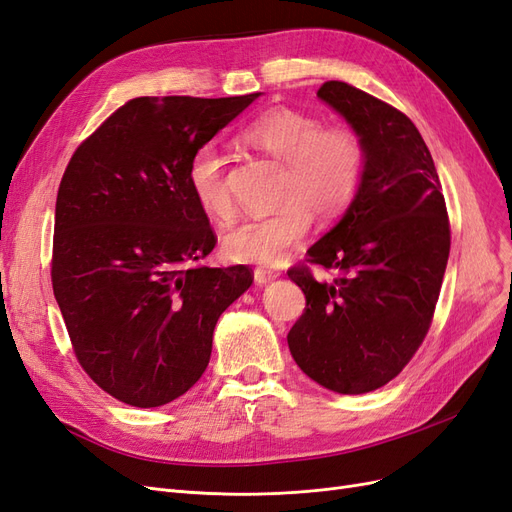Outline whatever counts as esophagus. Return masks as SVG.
<instances>
[{
    "label": "esophagus",
    "instance_id": "34e87169",
    "mask_svg": "<svg viewBox=\"0 0 512 512\" xmlns=\"http://www.w3.org/2000/svg\"><path fill=\"white\" fill-rule=\"evenodd\" d=\"M277 277H280V273L269 271V269H256V271H254V282H256V286H267V284H271L273 280H277Z\"/></svg>",
    "mask_w": 512,
    "mask_h": 512
}]
</instances>
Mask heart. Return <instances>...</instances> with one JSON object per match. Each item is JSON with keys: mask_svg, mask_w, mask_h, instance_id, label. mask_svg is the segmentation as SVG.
Listing matches in <instances>:
<instances>
[{"mask_svg": "<svg viewBox=\"0 0 512 512\" xmlns=\"http://www.w3.org/2000/svg\"><path fill=\"white\" fill-rule=\"evenodd\" d=\"M241 138L284 164L277 196L282 209L228 230L222 252L230 262L275 267L305 239L312 213L318 220H333L350 207L365 173V145L352 128H322L316 115L288 106L269 108L245 126ZM188 188L211 220H232L235 203L218 147L209 143L194 151Z\"/></svg>", "mask_w": 512, "mask_h": 512, "instance_id": "1", "label": "heart"}]
</instances>
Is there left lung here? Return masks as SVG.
Listing matches in <instances>:
<instances>
[{
  "mask_svg": "<svg viewBox=\"0 0 512 512\" xmlns=\"http://www.w3.org/2000/svg\"><path fill=\"white\" fill-rule=\"evenodd\" d=\"M318 98L361 136L365 173L339 222L307 250L335 280L288 271L307 299L288 348L324 389L361 395L393 380L423 344L451 230L431 153L404 113L342 81L324 83Z\"/></svg>",
  "mask_w": 512,
  "mask_h": 512,
  "instance_id": "8db88e82",
  "label": "left lung"
}]
</instances>
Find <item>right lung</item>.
Masks as SVG:
<instances>
[{
  "label": "right lung",
  "instance_id": "right-lung-1",
  "mask_svg": "<svg viewBox=\"0 0 512 512\" xmlns=\"http://www.w3.org/2000/svg\"><path fill=\"white\" fill-rule=\"evenodd\" d=\"M260 94L134 98L74 151L59 183L53 292L74 354L102 391L158 408L190 391L245 265L192 267L215 235L188 188L198 147Z\"/></svg>",
  "mask_w": 512,
  "mask_h": 512
}]
</instances>
